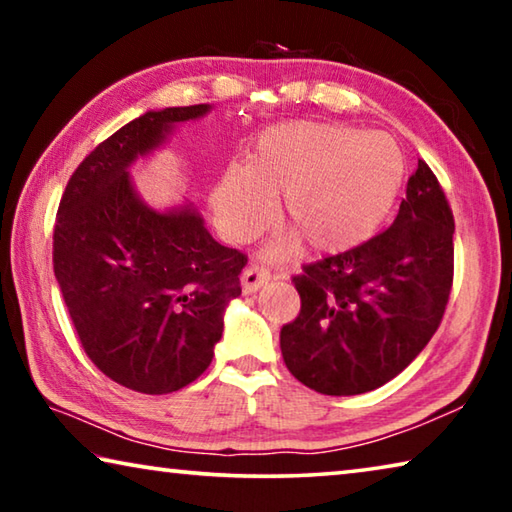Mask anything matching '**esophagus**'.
<instances>
[{"label": "esophagus", "instance_id": "1", "mask_svg": "<svg viewBox=\"0 0 512 512\" xmlns=\"http://www.w3.org/2000/svg\"><path fill=\"white\" fill-rule=\"evenodd\" d=\"M271 280V273L264 271L259 266H248L244 273H241V289L244 293H255L264 287V284Z\"/></svg>", "mask_w": 512, "mask_h": 512}]
</instances>
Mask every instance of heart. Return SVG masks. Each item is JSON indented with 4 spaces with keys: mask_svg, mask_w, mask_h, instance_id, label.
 <instances>
[{
    "mask_svg": "<svg viewBox=\"0 0 512 512\" xmlns=\"http://www.w3.org/2000/svg\"><path fill=\"white\" fill-rule=\"evenodd\" d=\"M406 183V155L393 135L327 121L293 119L259 133L246 167L221 173L210 205L221 235L246 244L275 221L284 198L289 235L266 257L302 239L314 255H343L379 235Z\"/></svg>",
    "mask_w": 512,
    "mask_h": 512,
    "instance_id": "1",
    "label": "heart"
}]
</instances>
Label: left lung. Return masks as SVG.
Wrapping results in <instances>:
<instances>
[{
  "instance_id": "1",
  "label": "left lung",
  "mask_w": 512,
  "mask_h": 512,
  "mask_svg": "<svg viewBox=\"0 0 512 512\" xmlns=\"http://www.w3.org/2000/svg\"><path fill=\"white\" fill-rule=\"evenodd\" d=\"M452 237L443 187L420 160L391 228L293 277L302 307L280 332L291 375L323 395H361L400 375L443 320Z\"/></svg>"
}]
</instances>
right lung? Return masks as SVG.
I'll use <instances>...</instances> for the list:
<instances>
[{
	"label": "right lung",
	"mask_w": 512,
	"mask_h": 512,
	"mask_svg": "<svg viewBox=\"0 0 512 512\" xmlns=\"http://www.w3.org/2000/svg\"><path fill=\"white\" fill-rule=\"evenodd\" d=\"M210 103L149 110L101 142L69 178L54 273L81 345L103 375L146 395L192 384L212 363L246 255L207 232L194 203L155 210L131 167Z\"/></svg>",
	"instance_id": "add662e5"
}]
</instances>
